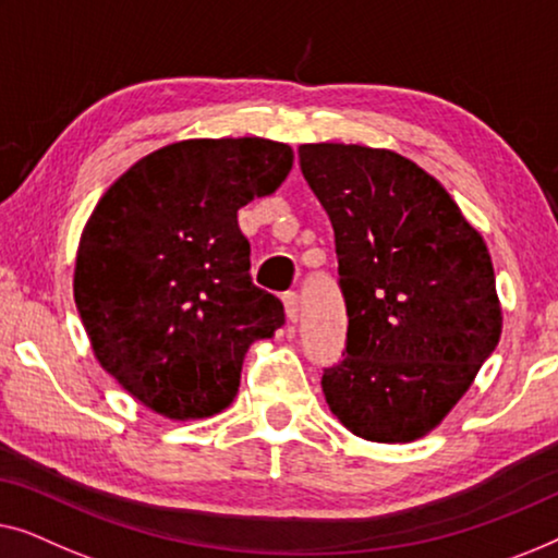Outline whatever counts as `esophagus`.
I'll use <instances>...</instances> for the list:
<instances>
[{
	"instance_id": "1",
	"label": "esophagus",
	"mask_w": 558,
	"mask_h": 558,
	"mask_svg": "<svg viewBox=\"0 0 558 558\" xmlns=\"http://www.w3.org/2000/svg\"><path fill=\"white\" fill-rule=\"evenodd\" d=\"M282 305H286L288 324H298V318H301V303H298V295L295 293H282Z\"/></svg>"
}]
</instances>
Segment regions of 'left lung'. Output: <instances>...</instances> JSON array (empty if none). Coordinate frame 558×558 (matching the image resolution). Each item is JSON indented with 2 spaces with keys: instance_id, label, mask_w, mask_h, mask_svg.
Returning a JSON list of instances; mask_svg holds the SVG:
<instances>
[{
  "instance_id": "1",
  "label": "left lung",
  "mask_w": 558,
  "mask_h": 558,
  "mask_svg": "<svg viewBox=\"0 0 558 558\" xmlns=\"http://www.w3.org/2000/svg\"><path fill=\"white\" fill-rule=\"evenodd\" d=\"M347 303V347L320 387L351 433L412 442L439 425L498 347L496 272L442 184L387 148L303 144Z\"/></svg>"
}]
</instances>
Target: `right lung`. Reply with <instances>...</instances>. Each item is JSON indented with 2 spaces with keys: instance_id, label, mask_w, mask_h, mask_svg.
Instances as JSON below:
<instances>
[{
  "instance_id": "right-lung-1",
  "label": "right lung",
  "mask_w": 558,
  "mask_h": 558,
  "mask_svg": "<svg viewBox=\"0 0 558 558\" xmlns=\"http://www.w3.org/2000/svg\"><path fill=\"white\" fill-rule=\"evenodd\" d=\"M293 167L268 138H192L133 163L85 225L75 303L100 366L169 420L222 412L250 343L286 324L250 278L238 209Z\"/></svg>"
}]
</instances>
